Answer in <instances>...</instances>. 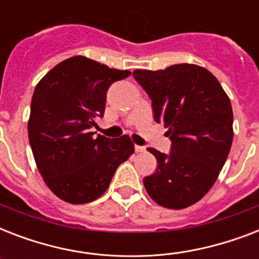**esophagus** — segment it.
<instances>
[{
  "label": "esophagus",
  "instance_id": "1",
  "mask_svg": "<svg viewBox=\"0 0 259 259\" xmlns=\"http://www.w3.org/2000/svg\"><path fill=\"white\" fill-rule=\"evenodd\" d=\"M134 149H136V152L137 153H142V152H145V146H140V145H136L134 146Z\"/></svg>",
  "mask_w": 259,
  "mask_h": 259
}]
</instances>
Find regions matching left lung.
Here are the masks:
<instances>
[{"instance_id": "1", "label": "left lung", "mask_w": 259, "mask_h": 259, "mask_svg": "<svg viewBox=\"0 0 259 259\" xmlns=\"http://www.w3.org/2000/svg\"><path fill=\"white\" fill-rule=\"evenodd\" d=\"M133 76L172 141L169 154L148 148L158 166L144 179L146 192L165 208H187L211 189L230 153L234 132L229 97L218 79L196 64L136 70Z\"/></svg>"}]
</instances>
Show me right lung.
<instances>
[{"label":"right lung","instance_id":"1","mask_svg":"<svg viewBox=\"0 0 259 259\" xmlns=\"http://www.w3.org/2000/svg\"><path fill=\"white\" fill-rule=\"evenodd\" d=\"M127 70L109 68L84 56L59 63L34 89L28 137L48 188L62 200L83 204L102 196L114 173L133 154L129 136L91 132L103 117L106 93Z\"/></svg>","mask_w":259,"mask_h":259}]
</instances>
